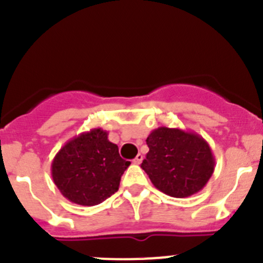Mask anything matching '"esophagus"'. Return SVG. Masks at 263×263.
Segmentation results:
<instances>
[{
    "label": "esophagus",
    "mask_w": 263,
    "mask_h": 263,
    "mask_svg": "<svg viewBox=\"0 0 263 263\" xmlns=\"http://www.w3.org/2000/svg\"><path fill=\"white\" fill-rule=\"evenodd\" d=\"M142 159H144V156L141 155V154H139V155L136 156V158L134 159V163L135 164H141V161H142Z\"/></svg>",
    "instance_id": "34e87169"
}]
</instances>
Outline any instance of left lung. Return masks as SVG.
Returning a JSON list of instances; mask_svg holds the SVG:
<instances>
[{
  "label": "left lung",
  "mask_w": 263,
  "mask_h": 263,
  "mask_svg": "<svg viewBox=\"0 0 263 263\" xmlns=\"http://www.w3.org/2000/svg\"><path fill=\"white\" fill-rule=\"evenodd\" d=\"M148 153L141 168L165 195L183 198L200 192L215 169L210 145L196 132L159 127L146 139Z\"/></svg>",
  "instance_id": "1"
}]
</instances>
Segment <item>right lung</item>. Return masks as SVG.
Instances as JSON below:
<instances>
[{
  "label": "right lung",
  "mask_w": 263,
  "mask_h": 263,
  "mask_svg": "<svg viewBox=\"0 0 263 263\" xmlns=\"http://www.w3.org/2000/svg\"><path fill=\"white\" fill-rule=\"evenodd\" d=\"M129 161L119 156L108 132L92 128L66 142L55 154L50 172L58 190L68 201L95 206L116 193Z\"/></svg>",
  "instance_id": "obj_1"
}]
</instances>
